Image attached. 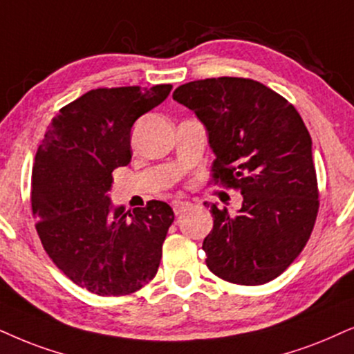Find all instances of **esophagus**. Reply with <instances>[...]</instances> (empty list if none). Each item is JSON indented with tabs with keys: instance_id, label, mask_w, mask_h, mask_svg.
<instances>
[{
	"instance_id": "34e87169",
	"label": "esophagus",
	"mask_w": 354,
	"mask_h": 354,
	"mask_svg": "<svg viewBox=\"0 0 354 354\" xmlns=\"http://www.w3.org/2000/svg\"><path fill=\"white\" fill-rule=\"evenodd\" d=\"M191 204L189 203H185V201H174L173 203V210L176 216H180L181 212H185L186 209H189Z\"/></svg>"
}]
</instances>
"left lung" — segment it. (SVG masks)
Listing matches in <instances>:
<instances>
[{
    "instance_id": "8db88e82",
    "label": "left lung",
    "mask_w": 354,
    "mask_h": 354,
    "mask_svg": "<svg viewBox=\"0 0 354 354\" xmlns=\"http://www.w3.org/2000/svg\"><path fill=\"white\" fill-rule=\"evenodd\" d=\"M173 100L207 129L216 153L210 181L243 196L236 216L210 205L205 265L234 284L270 283L306 247L320 205L312 138L301 114L250 78L189 82L174 89Z\"/></svg>"
}]
</instances>
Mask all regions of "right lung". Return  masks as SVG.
Wrapping results in <instances>:
<instances>
[{
  "mask_svg": "<svg viewBox=\"0 0 354 354\" xmlns=\"http://www.w3.org/2000/svg\"><path fill=\"white\" fill-rule=\"evenodd\" d=\"M171 84L97 88L64 106L35 153V230L52 261L97 296H127L153 279L174 221L167 203L113 207V171L131 163V129L167 100Z\"/></svg>",
  "mask_w": 354,
  "mask_h": 354,
  "instance_id": "right-lung-1",
  "label": "right lung"
}]
</instances>
